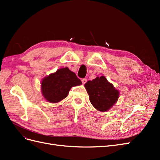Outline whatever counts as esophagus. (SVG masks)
<instances>
[{"label": "esophagus", "instance_id": "obj_1", "mask_svg": "<svg viewBox=\"0 0 160 160\" xmlns=\"http://www.w3.org/2000/svg\"><path fill=\"white\" fill-rule=\"evenodd\" d=\"M81 81H82V83H83V84H85L86 82H87V79H85V78H84V79H81Z\"/></svg>", "mask_w": 160, "mask_h": 160}]
</instances>
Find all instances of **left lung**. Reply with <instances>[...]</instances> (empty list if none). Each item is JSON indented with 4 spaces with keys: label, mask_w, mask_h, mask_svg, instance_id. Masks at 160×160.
<instances>
[{
    "label": "left lung",
    "mask_w": 160,
    "mask_h": 160,
    "mask_svg": "<svg viewBox=\"0 0 160 160\" xmlns=\"http://www.w3.org/2000/svg\"><path fill=\"white\" fill-rule=\"evenodd\" d=\"M85 88L89 94L91 103L99 111H108L117 102L119 92L107 80L104 76L97 77L88 81Z\"/></svg>",
    "instance_id": "1"
}]
</instances>
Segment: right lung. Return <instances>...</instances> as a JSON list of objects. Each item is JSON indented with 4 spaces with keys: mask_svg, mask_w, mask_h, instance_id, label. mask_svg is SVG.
Instances as JSON below:
<instances>
[{
    "mask_svg": "<svg viewBox=\"0 0 160 160\" xmlns=\"http://www.w3.org/2000/svg\"><path fill=\"white\" fill-rule=\"evenodd\" d=\"M81 84L75 72L65 67L42 79L41 92L47 101L55 103L67 98L72 87Z\"/></svg>",
    "mask_w": 160,
    "mask_h": 160,
    "instance_id": "add662e5",
    "label": "right lung"
}]
</instances>
